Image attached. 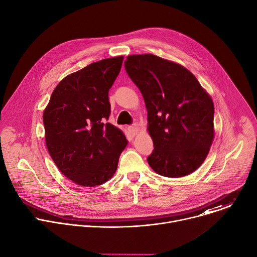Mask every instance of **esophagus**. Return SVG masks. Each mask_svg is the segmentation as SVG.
I'll use <instances>...</instances> for the list:
<instances>
[{
	"mask_svg": "<svg viewBox=\"0 0 257 257\" xmlns=\"http://www.w3.org/2000/svg\"><path fill=\"white\" fill-rule=\"evenodd\" d=\"M128 130L132 136H135V135H137V133L139 131V127L137 125H132L128 128Z\"/></svg>",
	"mask_w": 257,
	"mask_h": 257,
	"instance_id": "obj_1",
	"label": "esophagus"
}]
</instances>
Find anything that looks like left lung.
I'll return each mask as SVG.
<instances>
[{"mask_svg": "<svg viewBox=\"0 0 257 257\" xmlns=\"http://www.w3.org/2000/svg\"><path fill=\"white\" fill-rule=\"evenodd\" d=\"M148 109V131L155 149L149 165L169 178L187 176L206 159L214 137V106L192 73L152 54L125 61Z\"/></svg>", "mask_w": 257, "mask_h": 257, "instance_id": "left-lung-1", "label": "left lung"}]
</instances>
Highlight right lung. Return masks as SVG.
Segmentation results:
<instances>
[{
  "instance_id": "obj_1",
  "label": "right lung",
  "mask_w": 257,
  "mask_h": 257,
  "mask_svg": "<svg viewBox=\"0 0 257 257\" xmlns=\"http://www.w3.org/2000/svg\"><path fill=\"white\" fill-rule=\"evenodd\" d=\"M123 59H103L66 76L45 108L50 156L62 174L80 186L94 187L111 179L128 144L122 130L105 123L111 113L108 90Z\"/></svg>"
}]
</instances>
